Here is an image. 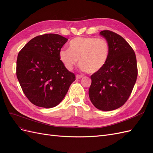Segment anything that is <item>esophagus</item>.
<instances>
[{
  "label": "esophagus",
  "mask_w": 153,
  "mask_h": 153,
  "mask_svg": "<svg viewBox=\"0 0 153 153\" xmlns=\"http://www.w3.org/2000/svg\"><path fill=\"white\" fill-rule=\"evenodd\" d=\"M76 77L77 79H81L82 77V76H80V75H76Z\"/></svg>",
  "instance_id": "obj_1"
}]
</instances>
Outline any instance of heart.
Returning <instances> with one entry per match:
<instances>
[{
    "instance_id": "obj_1",
    "label": "heart",
    "mask_w": 153,
    "mask_h": 153,
    "mask_svg": "<svg viewBox=\"0 0 153 153\" xmlns=\"http://www.w3.org/2000/svg\"><path fill=\"white\" fill-rule=\"evenodd\" d=\"M109 55L110 46L106 39L79 37L70 41L68 49H61L59 58L68 71L79 62L81 71L95 74L104 67Z\"/></svg>"
}]
</instances>
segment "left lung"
<instances>
[{"mask_svg":"<svg viewBox=\"0 0 153 153\" xmlns=\"http://www.w3.org/2000/svg\"><path fill=\"white\" fill-rule=\"evenodd\" d=\"M110 46L108 61L101 70L91 76L89 97L98 109L112 111L128 99L138 71L135 53L124 38L110 30L101 31Z\"/></svg>","mask_w":153,"mask_h":153,"instance_id":"left-lung-1","label":"left lung"}]
</instances>
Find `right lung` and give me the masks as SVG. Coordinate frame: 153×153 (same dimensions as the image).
I'll use <instances>...</instances> for the list:
<instances>
[{
  "mask_svg": "<svg viewBox=\"0 0 153 153\" xmlns=\"http://www.w3.org/2000/svg\"><path fill=\"white\" fill-rule=\"evenodd\" d=\"M67 40L58 34H44L31 39L18 53L17 78L24 94L36 106H56L76 80L59 58Z\"/></svg>",
  "mask_w": 153,
  "mask_h": 153,
  "instance_id": "add662e5",
  "label": "right lung"
}]
</instances>
